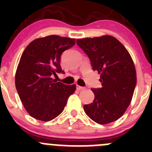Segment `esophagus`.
Here are the masks:
<instances>
[{"instance_id":"34e87169","label":"esophagus","mask_w":152,"mask_h":152,"mask_svg":"<svg viewBox=\"0 0 152 152\" xmlns=\"http://www.w3.org/2000/svg\"><path fill=\"white\" fill-rule=\"evenodd\" d=\"M84 87H80V86L77 85V90H78V91H82V90H84Z\"/></svg>"}]
</instances>
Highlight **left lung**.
Masks as SVG:
<instances>
[{"label":"left lung","instance_id":"8db88e82","mask_svg":"<svg viewBox=\"0 0 152 152\" xmlns=\"http://www.w3.org/2000/svg\"><path fill=\"white\" fill-rule=\"evenodd\" d=\"M100 75V88H92L94 100L84 105L85 113L98 124H108L123 116L131 103L136 85V72L124 45L112 36L77 39Z\"/></svg>","mask_w":152,"mask_h":152}]
</instances>
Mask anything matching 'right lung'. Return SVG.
<instances>
[{
    "label": "right lung",
    "instance_id": "obj_1",
    "mask_svg": "<svg viewBox=\"0 0 152 152\" xmlns=\"http://www.w3.org/2000/svg\"><path fill=\"white\" fill-rule=\"evenodd\" d=\"M75 39L56 35L33 40L21 56L15 75V85L24 108L32 117L48 122L64 110L76 85L57 82L52 75L64 73L60 65L64 51Z\"/></svg>",
    "mask_w": 152,
    "mask_h": 152
}]
</instances>
